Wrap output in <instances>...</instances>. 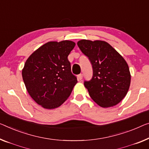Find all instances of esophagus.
<instances>
[{"mask_svg": "<svg viewBox=\"0 0 149 149\" xmlns=\"http://www.w3.org/2000/svg\"><path fill=\"white\" fill-rule=\"evenodd\" d=\"M82 77H83V74H80L78 75V76H77V79H78V80H81V79H82Z\"/></svg>", "mask_w": 149, "mask_h": 149, "instance_id": "1", "label": "esophagus"}]
</instances>
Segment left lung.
<instances>
[{
    "label": "left lung",
    "mask_w": 149,
    "mask_h": 149,
    "mask_svg": "<svg viewBox=\"0 0 149 149\" xmlns=\"http://www.w3.org/2000/svg\"><path fill=\"white\" fill-rule=\"evenodd\" d=\"M77 45L92 65V79L84 83L90 97L102 108L116 105L130 87L131 76L127 63L106 41L83 39Z\"/></svg>",
    "instance_id": "8db88e82"
}]
</instances>
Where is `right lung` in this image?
I'll return each mask as SVG.
<instances>
[{
    "label": "right lung",
    "instance_id": "obj_1",
    "mask_svg": "<svg viewBox=\"0 0 149 149\" xmlns=\"http://www.w3.org/2000/svg\"><path fill=\"white\" fill-rule=\"evenodd\" d=\"M75 43L71 41L48 42L33 52L22 71L31 97L47 109L60 106L70 96L77 80L68 57Z\"/></svg>",
    "mask_w": 149,
    "mask_h": 149
}]
</instances>
